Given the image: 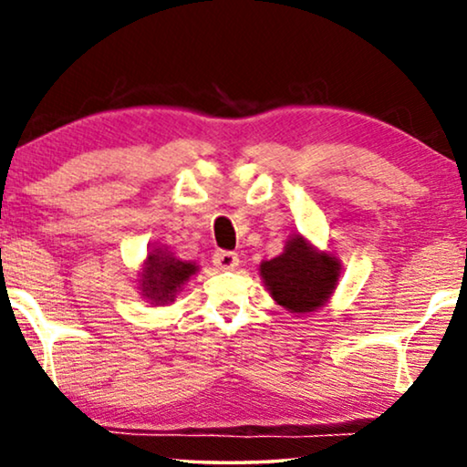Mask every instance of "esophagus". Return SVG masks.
I'll return each instance as SVG.
<instances>
[{
    "instance_id": "1",
    "label": "esophagus",
    "mask_w": 467,
    "mask_h": 467,
    "mask_svg": "<svg viewBox=\"0 0 467 467\" xmlns=\"http://www.w3.org/2000/svg\"><path fill=\"white\" fill-rule=\"evenodd\" d=\"M213 264L219 267V270H234V267H238L240 259L234 251H216L213 254Z\"/></svg>"
}]
</instances>
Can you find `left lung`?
Returning a JSON list of instances; mask_svg holds the SVG:
<instances>
[{"mask_svg": "<svg viewBox=\"0 0 467 467\" xmlns=\"http://www.w3.org/2000/svg\"><path fill=\"white\" fill-rule=\"evenodd\" d=\"M340 264L327 253L312 251L302 235L286 242L280 257L261 264L270 296L291 312H315L334 293Z\"/></svg>", "mask_w": 467, "mask_h": 467, "instance_id": "obj_1", "label": "left lung"}]
</instances>
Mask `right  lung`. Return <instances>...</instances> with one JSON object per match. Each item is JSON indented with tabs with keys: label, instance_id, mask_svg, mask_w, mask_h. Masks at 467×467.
I'll return each instance as SVG.
<instances>
[{
	"label": "right lung",
	"instance_id": "add662e5",
	"mask_svg": "<svg viewBox=\"0 0 467 467\" xmlns=\"http://www.w3.org/2000/svg\"><path fill=\"white\" fill-rule=\"evenodd\" d=\"M195 270L197 265L191 261L187 264L157 248L149 254V264L142 274V296L149 297L152 304L174 302L178 289Z\"/></svg>",
	"mask_w": 467,
	"mask_h": 467
}]
</instances>
